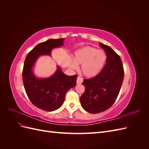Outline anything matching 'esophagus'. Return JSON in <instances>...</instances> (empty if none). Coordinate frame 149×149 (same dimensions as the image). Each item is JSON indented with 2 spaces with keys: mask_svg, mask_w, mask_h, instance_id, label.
Wrapping results in <instances>:
<instances>
[{
  "mask_svg": "<svg viewBox=\"0 0 149 149\" xmlns=\"http://www.w3.org/2000/svg\"><path fill=\"white\" fill-rule=\"evenodd\" d=\"M83 83V78L79 77V76H78V77L77 78V79H76V83L77 84H81Z\"/></svg>",
  "mask_w": 149,
  "mask_h": 149,
  "instance_id": "esophagus-1",
  "label": "esophagus"
}]
</instances>
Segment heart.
Returning a JSON list of instances; mask_svg holds the SVG:
<instances>
[{"instance_id":"heart-1","label":"heart","mask_w":149,"mask_h":149,"mask_svg":"<svg viewBox=\"0 0 149 149\" xmlns=\"http://www.w3.org/2000/svg\"><path fill=\"white\" fill-rule=\"evenodd\" d=\"M106 60L105 53L92 47H85L74 53V61L71 62L73 69H77L81 65V71L88 78L96 76L102 69Z\"/></svg>"}]
</instances>
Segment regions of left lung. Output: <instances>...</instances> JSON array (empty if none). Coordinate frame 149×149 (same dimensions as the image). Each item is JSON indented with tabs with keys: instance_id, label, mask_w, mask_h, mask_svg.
<instances>
[{
	"instance_id": "1",
	"label": "left lung",
	"mask_w": 149,
	"mask_h": 149,
	"mask_svg": "<svg viewBox=\"0 0 149 149\" xmlns=\"http://www.w3.org/2000/svg\"><path fill=\"white\" fill-rule=\"evenodd\" d=\"M106 53V64L95 77L83 80L84 93L80 97L83 109L97 114L110 108L118 96L124 79V68L120 56L110 47L100 43Z\"/></svg>"
}]
</instances>
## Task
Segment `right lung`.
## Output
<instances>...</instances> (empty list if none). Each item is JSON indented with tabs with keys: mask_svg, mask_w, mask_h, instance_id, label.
I'll return each mask as SVG.
<instances>
[{
	"mask_svg": "<svg viewBox=\"0 0 149 149\" xmlns=\"http://www.w3.org/2000/svg\"><path fill=\"white\" fill-rule=\"evenodd\" d=\"M65 38L49 39L40 43L27 54L24 62L22 79L25 92L33 104L43 111H53L60 108L65 101L66 93L76 83L77 75L67 76L60 67L52 76L38 78L32 68L41 55H50L52 49L62 46Z\"/></svg>",
	"mask_w": 149,
	"mask_h": 149,
	"instance_id": "add662e5",
	"label": "right lung"
}]
</instances>
